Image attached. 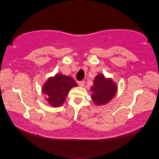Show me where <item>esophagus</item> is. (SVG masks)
<instances>
[{"mask_svg": "<svg viewBox=\"0 0 159 159\" xmlns=\"http://www.w3.org/2000/svg\"><path fill=\"white\" fill-rule=\"evenodd\" d=\"M79 85L80 87H83L84 86H85V81H84V80H82V81H80L79 83Z\"/></svg>", "mask_w": 159, "mask_h": 159, "instance_id": "esophagus-1", "label": "esophagus"}]
</instances>
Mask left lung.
<instances>
[{
	"instance_id": "left-lung-1",
	"label": "left lung",
	"mask_w": 159,
	"mask_h": 159,
	"mask_svg": "<svg viewBox=\"0 0 159 159\" xmlns=\"http://www.w3.org/2000/svg\"><path fill=\"white\" fill-rule=\"evenodd\" d=\"M91 92L93 103L97 106H102L109 102L116 95L117 86L111 78H107L103 74H99L94 78Z\"/></svg>"
}]
</instances>
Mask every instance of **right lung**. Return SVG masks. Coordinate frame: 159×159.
<instances>
[{
	"instance_id": "add662e5",
	"label": "right lung",
	"mask_w": 159,
	"mask_h": 159,
	"mask_svg": "<svg viewBox=\"0 0 159 159\" xmlns=\"http://www.w3.org/2000/svg\"><path fill=\"white\" fill-rule=\"evenodd\" d=\"M74 87H77V84L72 77L58 73L48 78L42 90L50 105L59 107L64 103L70 90Z\"/></svg>"
}]
</instances>
